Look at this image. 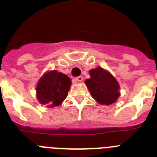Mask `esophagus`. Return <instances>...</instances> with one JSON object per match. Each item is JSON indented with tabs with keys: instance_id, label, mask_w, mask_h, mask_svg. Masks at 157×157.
I'll list each match as a JSON object with an SVG mask.
<instances>
[{
	"instance_id": "1",
	"label": "esophagus",
	"mask_w": 157,
	"mask_h": 157,
	"mask_svg": "<svg viewBox=\"0 0 157 157\" xmlns=\"http://www.w3.org/2000/svg\"><path fill=\"white\" fill-rule=\"evenodd\" d=\"M76 80H77L78 82H82L83 80V77L82 76H78V77L76 78Z\"/></svg>"
}]
</instances>
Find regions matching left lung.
<instances>
[{
    "mask_svg": "<svg viewBox=\"0 0 157 157\" xmlns=\"http://www.w3.org/2000/svg\"><path fill=\"white\" fill-rule=\"evenodd\" d=\"M90 75L85 83L93 98L101 105L114 103L120 96V86L116 78L101 67L90 70Z\"/></svg>",
    "mask_w": 157,
    "mask_h": 157,
    "instance_id": "obj_1",
    "label": "left lung"
}]
</instances>
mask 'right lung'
<instances>
[{
    "label": "right lung",
    "mask_w": 157,
    "mask_h": 157,
    "mask_svg": "<svg viewBox=\"0 0 157 157\" xmlns=\"http://www.w3.org/2000/svg\"><path fill=\"white\" fill-rule=\"evenodd\" d=\"M71 85L70 78L56 71L47 72L37 83V98L47 106H59L67 98Z\"/></svg>",
    "instance_id": "obj_1"
}]
</instances>
